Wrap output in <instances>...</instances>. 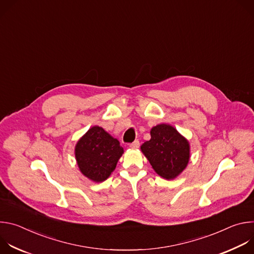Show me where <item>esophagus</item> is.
I'll return each mask as SVG.
<instances>
[{
    "instance_id": "34e87169",
    "label": "esophagus",
    "mask_w": 254,
    "mask_h": 254,
    "mask_svg": "<svg viewBox=\"0 0 254 254\" xmlns=\"http://www.w3.org/2000/svg\"><path fill=\"white\" fill-rule=\"evenodd\" d=\"M138 147H139V141L138 140H134L133 142H131L129 144V148H131V149H137Z\"/></svg>"
}]
</instances>
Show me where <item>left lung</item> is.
Returning a JSON list of instances; mask_svg holds the SVG:
<instances>
[{
	"label": "left lung",
	"mask_w": 254,
	"mask_h": 254,
	"mask_svg": "<svg viewBox=\"0 0 254 254\" xmlns=\"http://www.w3.org/2000/svg\"><path fill=\"white\" fill-rule=\"evenodd\" d=\"M140 150L155 172L167 180H173L182 173L190 159L189 141L167 124L154 127L151 139L144 141Z\"/></svg>",
	"instance_id": "left-lung-1"
}]
</instances>
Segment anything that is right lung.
<instances>
[{"label": "right lung", "mask_w": 254, "mask_h": 254, "mask_svg": "<svg viewBox=\"0 0 254 254\" xmlns=\"http://www.w3.org/2000/svg\"><path fill=\"white\" fill-rule=\"evenodd\" d=\"M123 154L120 141L98 126L90 127L75 146L80 172L95 183L103 182L111 176Z\"/></svg>", "instance_id": "right-lung-1"}]
</instances>
